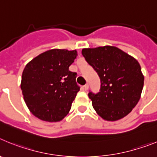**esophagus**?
<instances>
[{
    "label": "esophagus",
    "instance_id": "34e87169",
    "mask_svg": "<svg viewBox=\"0 0 157 157\" xmlns=\"http://www.w3.org/2000/svg\"><path fill=\"white\" fill-rule=\"evenodd\" d=\"M88 89H89V85H88V84H86L85 86H83V90H87Z\"/></svg>",
    "mask_w": 157,
    "mask_h": 157
}]
</instances>
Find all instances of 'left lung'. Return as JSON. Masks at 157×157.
<instances>
[{
	"mask_svg": "<svg viewBox=\"0 0 157 157\" xmlns=\"http://www.w3.org/2000/svg\"><path fill=\"white\" fill-rule=\"evenodd\" d=\"M82 54L101 79L100 92L88 94L94 110L108 121L127 116L138 104L143 89L144 76L138 60L110 45L83 48Z\"/></svg>",
	"mask_w": 157,
	"mask_h": 157,
	"instance_id": "obj_1",
	"label": "left lung"
}]
</instances>
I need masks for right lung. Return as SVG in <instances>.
I'll list each match as a JSON object with an SVG mask.
<instances>
[{
	"label": "right lung",
	"instance_id": "right-lung-1",
	"mask_svg": "<svg viewBox=\"0 0 157 157\" xmlns=\"http://www.w3.org/2000/svg\"><path fill=\"white\" fill-rule=\"evenodd\" d=\"M77 51L53 48L30 60L23 71L22 92L32 114L47 122L60 121L68 114L79 91L77 74L69 67Z\"/></svg>",
	"mask_w": 157,
	"mask_h": 157
}]
</instances>
